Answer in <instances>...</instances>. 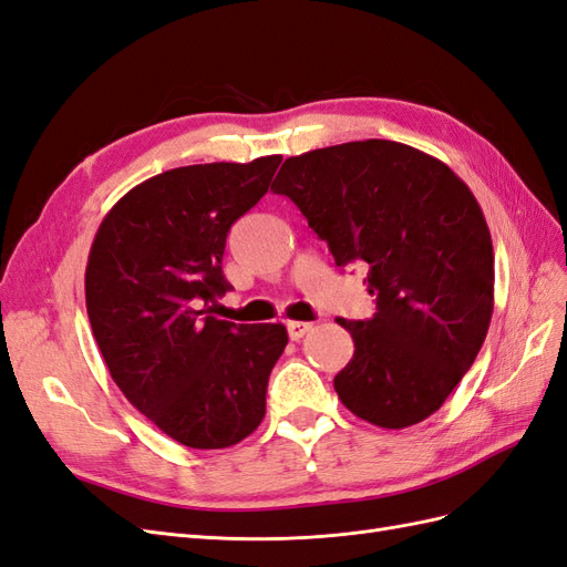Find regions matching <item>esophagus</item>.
<instances>
[{
  "instance_id": "obj_1",
  "label": "esophagus",
  "mask_w": 567,
  "mask_h": 567,
  "mask_svg": "<svg viewBox=\"0 0 567 567\" xmlns=\"http://www.w3.org/2000/svg\"><path fill=\"white\" fill-rule=\"evenodd\" d=\"M286 329H288L290 340H300L302 336H307V333L312 331V323H307V321H288Z\"/></svg>"
}]
</instances>
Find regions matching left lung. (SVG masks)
<instances>
[{
    "label": "left lung",
    "instance_id": "1",
    "mask_svg": "<svg viewBox=\"0 0 567 567\" xmlns=\"http://www.w3.org/2000/svg\"><path fill=\"white\" fill-rule=\"evenodd\" d=\"M288 196L338 267L362 262L375 315L338 319L354 354L336 379L354 416L400 431L442 406L483 348L494 250L483 210L452 169L400 142L367 140L288 158Z\"/></svg>",
    "mask_w": 567,
    "mask_h": 567
}]
</instances>
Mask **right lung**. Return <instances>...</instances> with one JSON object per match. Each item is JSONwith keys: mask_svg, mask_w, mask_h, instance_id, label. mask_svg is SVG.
Returning a JSON list of instances; mask_svg holds the SVG:
<instances>
[{"mask_svg": "<svg viewBox=\"0 0 567 567\" xmlns=\"http://www.w3.org/2000/svg\"><path fill=\"white\" fill-rule=\"evenodd\" d=\"M281 156L167 169L101 221L84 298L111 379L134 409L192 450H225L265 419L284 323H231L210 302L231 290L221 255Z\"/></svg>", "mask_w": 567, "mask_h": 567, "instance_id": "1", "label": "right lung"}]
</instances>
